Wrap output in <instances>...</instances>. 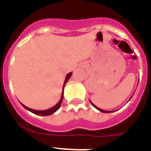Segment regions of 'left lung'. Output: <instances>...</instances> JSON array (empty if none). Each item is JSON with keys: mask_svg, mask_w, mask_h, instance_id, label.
<instances>
[{"mask_svg": "<svg viewBox=\"0 0 151 151\" xmlns=\"http://www.w3.org/2000/svg\"><path fill=\"white\" fill-rule=\"evenodd\" d=\"M131 98H132V97H131ZM131 98H130V99H131ZM90 103H91V104H92V105L93 106H94L95 108H96V109H97V110H99V111H100V112H103V113H111V112H114V111H107V110H102V109H100V108L97 107L96 106L94 105V103H92V101H90Z\"/></svg>", "mask_w": 151, "mask_h": 151, "instance_id": "obj_1", "label": "left lung"}]
</instances>
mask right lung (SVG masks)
Wrapping results in <instances>:
<instances>
[{
  "instance_id": "obj_1",
  "label": "right lung",
  "mask_w": 151,
  "mask_h": 151,
  "mask_svg": "<svg viewBox=\"0 0 151 151\" xmlns=\"http://www.w3.org/2000/svg\"><path fill=\"white\" fill-rule=\"evenodd\" d=\"M72 75V73H69L66 76V78H65V81H64V83H63V92H62V96H61V98H60V100L59 101V103H57L56 105H55L54 106H52V107L49 108L48 110H33V109H30V108L27 107L25 105H23L22 103V106L25 109H27V110H29L30 112H32L33 114H35L37 115H41V116H48V115H51L52 114H54L55 112H56L57 110H59V108H60V106H61V103L63 102V89H64V87H65V85H66V82L68 81V80L70 79V78L71 77Z\"/></svg>"
}]
</instances>
